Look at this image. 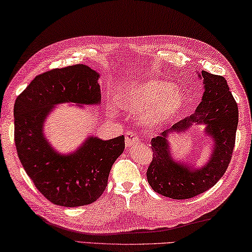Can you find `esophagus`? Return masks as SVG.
<instances>
[{"instance_id": "esophagus-1", "label": "esophagus", "mask_w": 252, "mask_h": 252, "mask_svg": "<svg viewBox=\"0 0 252 252\" xmlns=\"http://www.w3.org/2000/svg\"><path fill=\"white\" fill-rule=\"evenodd\" d=\"M139 141H141V139H139L138 136L136 135L134 131L127 130L125 133V144H126L127 147H130L131 145H133V144L137 143Z\"/></svg>"}]
</instances>
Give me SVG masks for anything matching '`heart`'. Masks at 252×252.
I'll return each mask as SVG.
<instances>
[{
  "label": "heart",
  "instance_id": "heart-1",
  "mask_svg": "<svg viewBox=\"0 0 252 252\" xmlns=\"http://www.w3.org/2000/svg\"><path fill=\"white\" fill-rule=\"evenodd\" d=\"M184 94L171 82L147 80L122 90L119 104L133 111L143 110V119L150 125H159L174 117L183 105Z\"/></svg>",
  "mask_w": 252,
  "mask_h": 252
}]
</instances>
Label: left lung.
Returning a JSON list of instances; mask_svg holds the SVG:
<instances>
[{"mask_svg": "<svg viewBox=\"0 0 252 252\" xmlns=\"http://www.w3.org/2000/svg\"><path fill=\"white\" fill-rule=\"evenodd\" d=\"M204 94L191 116L175 124L170 131L185 130L193 123L204 124L207 134L214 139V152L210 162L200 170L172 159L167 144V130L152 139L153 159L146 175L152 189L158 194L175 200L191 199L218 183L232 158L239 121L238 105L229 90L225 78L202 71Z\"/></svg>", "mask_w": 252, "mask_h": 252, "instance_id": "1", "label": "left lung"}]
</instances>
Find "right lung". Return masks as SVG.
<instances>
[{"mask_svg": "<svg viewBox=\"0 0 252 252\" xmlns=\"http://www.w3.org/2000/svg\"><path fill=\"white\" fill-rule=\"evenodd\" d=\"M99 75L87 65L52 69L36 76L16 98L14 142L18 156L45 199L63 207L96 201L108 183L111 166L125 148L124 135L109 141L90 137L75 154L61 156L43 138L44 118L53 105L98 104Z\"/></svg>", "mask_w": 252, "mask_h": 252, "instance_id": "obj_1", "label": "right lung"}]
</instances>
